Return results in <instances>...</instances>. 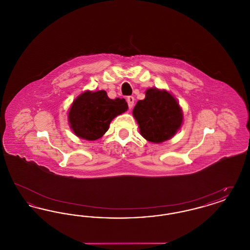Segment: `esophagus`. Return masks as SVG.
I'll use <instances>...</instances> for the list:
<instances>
[{"mask_svg": "<svg viewBox=\"0 0 250 250\" xmlns=\"http://www.w3.org/2000/svg\"><path fill=\"white\" fill-rule=\"evenodd\" d=\"M126 101H127V104H128V107L131 109V108L133 107V105H134L135 98H134L133 96H128V97L126 98Z\"/></svg>", "mask_w": 250, "mask_h": 250, "instance_id": "esophagus-1", "label": "esophagus"}]
</instances>
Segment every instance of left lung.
<instances>
[{"mask_svg": "<svg viewBox=\"0 0 250 250\" xmlns=\"http://www.w3.org/2000/svg\"><path fill=\"white\" fill-rule=\"evenodd\" d=\"M140 132L145 140L160 143L171 139L183 124V111L176 98L166 90L150 88L145 98L133 109Z\"/></svg>", "mask_w": 250, "mask_h": 250, "instance_id": "8db88e82", "label": "left lung"}]
</instances>
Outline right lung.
Wrapping results in <instances>:
<instances>
[{"label":"right lung","instance_id":"1","mask_svg":"<svg viewBox=\"0 0 250 250\" xmlns=\"http://www.w3.org/2000/svg\"><path fill=\"white\" fill-rule=\"evenodd\" d=\"M128 108L125 98H108L106 91H86L72 103L68 122L72 131L81 139L95 141L107 132L109 124Z\"/></svg>","mask_w":250,"mask_h":250}]
</instances>
